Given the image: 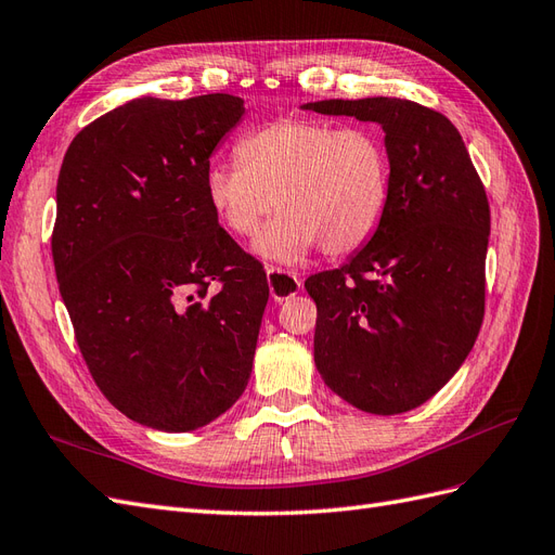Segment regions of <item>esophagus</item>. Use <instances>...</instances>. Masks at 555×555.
Masks as SVG:
<instances>
[{
  "label": "esophagus",
  "mask_w": 555,
  "mask_h": 555,
  "mask_svg": "<svg viewBox=\"0 0 555 555\" xmlns=\"http://www.w3.org/2000/svg\"><path fill=\"white\" fill-rule=\"evenodd\" d=\"M267 283H269V293L276 302L288 300V297L300 293V279H297L293 272H286V269H279V267H267Z\"/></svg>",
  "instance_id": "obj_1"
}]
</instances>
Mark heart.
<instances>
[{
  "label": "heart",
  "mask_w": 555,
  "mask_h": 555,
  "mask_svg": "<svg viewBox=\"0 0 555 555\" xmlns=\"http://www.w3.org/2000/svg\"><path fill=\"white\" fill-rule=\"evenodd\" d=\"M238 164L206 168L210 210L227 232L253 236L255 253L281 264L311 250L345 258L375 236L391 198V159L385 140L367 126L337 129L311 119H279L236 145Z\"/></svg>",
  "instance_id": "1"
}]
</instances>
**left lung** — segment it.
<instances>
[{"label": "left lung", "mask_w": 555, "mask_h": 555, "mask_svg": "<svg viewBox=\"0 0 555 555\" xmlns=\"http://www.w3.org/2000/svg\"><path fill=\"white\" fill-rule=\"evenodd\" d=\"M302 109L379 124L391 159V198L375 236L339 269L305 281L317 302V371L363 413H408L448 385L478 337L486 190L440 112L382 95Z\"/></svg>", "instance_id": "left-lung-1"}]
</instances>
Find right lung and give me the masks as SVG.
<instances>
[{
  "label": "right lung",
  "instance_id": "1",
  "mask_svg": "<svg viewBox=\"0 0 555 555\" xmlns=\"http://www.w3.org/2000/svg\"><path fill=\"white\" fill-rule=\"evenodd\" d=\"M244 112L227 93L142 95L79 131L61 166V297L95 385L150 429L206 426L250 379L267 276L204 188L210 154Z\"/></svg>",
  "mask_w": 555,
  "mask_h": 555
}]
</instances>
